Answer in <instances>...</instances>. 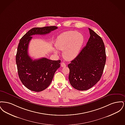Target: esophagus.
<instances>
[{"mask_svg": "<svg viewBox=\"0 0 125 125\" xmlns=\"http://www.w3.org/2000/svg\"><path fill=\"white\" fill-rule=\"evenodd\" d=\"M61 66L62 67H65L66 66V65H65V64L64 62H62L61 63Z\"/></svg>", "mask_w": 125, "mask_h": 125, "instance_id": "34e87169", "label": "esophagus"}]
</instances>
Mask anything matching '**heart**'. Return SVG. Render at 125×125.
<instances>
[{"label":"heart","mask_w":125,"mask_h":125,"mask_svg":"<svg viewBox=\"0 0 125 125\" xmlns=\"http://www.w3.org/2000/svg\"><path fill=\"white\" fill-rule=\"evenodd\" d=\"M84 38L82 34L75 31H67L58 36L55 42L56 48L64 50L63 56L66 60H73L79 53L83 45ZM57 52V51H55Z\"/></svg>","instance_id":"1"}]
</instances>
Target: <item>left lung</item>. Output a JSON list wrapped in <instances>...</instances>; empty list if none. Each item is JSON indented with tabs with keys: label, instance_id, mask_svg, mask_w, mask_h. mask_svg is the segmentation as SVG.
Segmentation results:
<instances>
[{
	"label": "left lung",
	"instance_id": "8db88e82",
	"mask_svg": "<svg viewBox=\"0 0 125 125\" xmlns=\"http://www.w3.org/2000/svg\"><path fill=\"white\" fill-rule=\"evenodd\" d=\"M89 30L90 36L86 45L68 65L69 82L79 90L89 89L100 80L106 62L102 39L93 30Z\"/></svg>",
	"mask_w": 125,
	"mask_h": 125
}]
</instances>
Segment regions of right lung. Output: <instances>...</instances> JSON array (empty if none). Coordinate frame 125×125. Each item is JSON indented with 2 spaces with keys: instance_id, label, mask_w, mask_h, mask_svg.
I'll list each match as a JSON object with an SVG mask.
<instances>
[{
  "instance_id": "add662e5",
  "label": "right lung",
  "mask_w": 125,
  "mask_h": 125,
  "mask_svg": "<svg viewBox=\"0 0 125 125\" xmlns=\"http://www.w3.org/2000/svg\"><path fill=\"white\" fill-rule=\"evenodd\" d=\"M58 29L56 26L34 28L26 33L20 40L16 55L19 77L28 89L40 92L51 83L54 73L60 66L61 61L42 58L33 60L28 54V48L33 35H46Z\"/></svg>"
}]
</instances>
